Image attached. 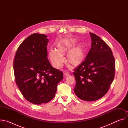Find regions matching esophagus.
Listing matches in <instances>:
<instances>
[{
	"label": "esophagus",
	"instance_id": "obj_1",
	"mask_svg": "<svg viewBox=\"0 0 128 128\" xmlns=\"http://www.w3.org/2000/svg\"><path fill=\"white\" fill-rule=\"evenodd\" d=\"M69 75V74L68 72H64V76H68Z\"/></svg>",
	"mask_w": 128,
	"mask_h": 128
}]
</instances>
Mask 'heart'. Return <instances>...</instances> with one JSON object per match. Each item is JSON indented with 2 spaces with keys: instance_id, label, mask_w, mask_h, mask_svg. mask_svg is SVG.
<instances>
[{
  "instance_id": "1",
  "label": "heart",
  "mask_w": 128,
  "mask_h": 128,
  "mask_svg": "<svg viewBox=\"0 0 128 128\" xmlns=\"http://www.w3.org/2000/svg\"><path fill=\"white\" fill-rule=\"evenodd\" d=\"M76 38L70 39L66 41H61L57 45V50L51 49L49 51V57L53 65L56 68L62 67L64 59L63 54H66L67 62L71 66L77 67L80 65L86 57V52L82 44H76Z\"/></svg>"
}]
</instances>
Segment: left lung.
<instances>
[{"label":"left lung","mask_w":128,"mask_h":128,"mask_svg":"<svg viewBox=\"0 0 128 128\" xmlns=\"http://www.w3.org/2000/svg\"><path fill=\"white\" fill-rule=\"evenodd\" d=\"M92 45L84 61L74 70L76 96L94 101L108 92L114 78L115 60L109 46L98 36L90 33Z\"/></svg>","instance_id":"obj_1"}]
</instances>
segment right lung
I'll return each mask as SVG.
<instances>
[{"mask_svg": "<svg viewBox=\"0 0 128 128\" xmlns=\"http://www.w3.org/2000/svg\"><path fill=\"white\" fill-rule=\"evenodd\" d=\"M47 37L39 33L28 36L18 48L13 64L16 85L24 97L34 104L52 100L63 78L62 72L48 59Z\"/></svg>", "mask_w": 128, "mask_h": 128, "instance_id": "obj_1", "label": "right lung"}]
</instances>
